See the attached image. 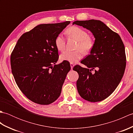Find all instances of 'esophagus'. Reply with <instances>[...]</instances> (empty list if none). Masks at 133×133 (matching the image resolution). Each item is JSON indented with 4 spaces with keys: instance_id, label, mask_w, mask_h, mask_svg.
<instances>
[{
    "instance_id": "1",
    "label": "esophagus",
    "mask_w": 133,
    "mask_h": 133,
    "mask_svg": "<svg viewBox=\"0 0 133 133\" xmlns=\"http://www.w3.org/2000/svg\"><path fill=\"white\" fill-rule=\"evenodd\" d=\"M70 66H71V69H72V68L74 66V64L72 63H70Z\"/></svg>"
}]
</instances>
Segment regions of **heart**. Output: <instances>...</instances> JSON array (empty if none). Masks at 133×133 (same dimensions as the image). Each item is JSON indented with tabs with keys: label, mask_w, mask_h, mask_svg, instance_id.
<instances>
[{
	"label": "heart",
	"mask_w": 133,
	"mask_h": 133,
	"mask_svg": "<svg viewBox=\"0 0 133 133\" xmlns=\"http://www.w3.org/2000/svg\"><path fill=\"white\" fill-rule=\"evenodd\" d=\"M66 32L70 37L75 39L78 41L75 51H65L60 55L61 61L75 63L82 57V52L89 53L93 49L95 45V41L85 30L78 26H71L66 31ZM55 45L58 51H62L65 49L64 38L62 34H59L55 39Z\"/></svg>",
	"instance_id": "b5f03b06"
}]
</instances>
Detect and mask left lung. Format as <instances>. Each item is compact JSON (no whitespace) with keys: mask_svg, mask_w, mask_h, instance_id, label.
<instances>
[{"mask_svg":"<svg viewBox=\"0 0 133 133\" xmlns=\"http://www.w3.org/2000/svg\"><path fill=\"white\" fill-rule=\"evenodd\" d=\"M77 24L89 30L95 38L90 54L81 62L86 68L76 65L78 91L84 99L96 102L105 99L114 92L125 70V46L120 36L98 20L77 21Z\"/></svg>","mask_w":133,"mask_h":133,"instance_id":"left-lung-1","label":"left lung"}]
</instances>
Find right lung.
I'll use <instances>...</instances> for the list:
<instances>
[{
	"label": "right lung",
	"mask_w": 133,
	"mask_h": 133,
	"mask_svg": "<svg viewBox=\"0 0 133 133\" xmlns=\"http://www.w3.org/2000/svg\"><path fill=\"white\" fill-rule=\"evenodd\" d=\"M70 21L42 24L20 38L11 54V67L16 83L26 97L39 104H49L60 96L70 63L55 64L59 58L56 36Z\"/></svg>",
	"instance_id": "1"
}]
</instances>
